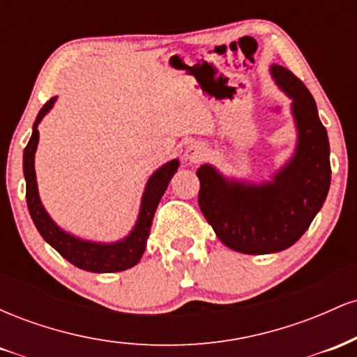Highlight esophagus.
<instances>
[{
    "label": "esophagus",
    "instance_id": "esophagus-1",
    "mask_svg": "<svg viewBox=\"0 0 357 357\" xmlns=\"http://www.w3.org/2000/svg\"><path fill=\"white\" fill-rule=\"evenodd\" d=\"M204 154H206V149H204V146L199 144V142H192V144L188 146L186 151H184V158L190 162L199 161V159L204 158Z\"/></svg>",
    "mask_w": 357,
    "mask_h": 357
}]
</instances>
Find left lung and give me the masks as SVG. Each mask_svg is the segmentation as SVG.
Wrapping results in <instances>:
<instances>
[{"mask_svg":"<svg viewBox=\"0 0 357 357\" xmlns=\"http://www.w3.org/2000/svg\"><path fill=\"white\" fill-rule=\"evenodd\" d=\"M278 89L292 99L297 144L270 181L227 178L211 165L196 171L198 203L216 236L235 252L265 255L292 247L310 227L331 186L329 139L314 97L280 65L270 67Z\"/></svg>","mask_w":357,"mask_h":357,"instance_id":"obj_1","label":"left lung"}]
</instances>
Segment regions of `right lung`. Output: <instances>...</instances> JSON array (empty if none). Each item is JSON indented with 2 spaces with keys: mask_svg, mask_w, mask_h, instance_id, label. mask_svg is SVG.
<instances>
[{
  "mask_svg": "<svg viewBox=\"0 0 357 357\" xmlns=\"http://www.w3.org/2000/svg\"><path fill=\"white\" fill-rule=\"evenodd\" d=\"M55 100L56 97H53V99L48 100L40 109L38 116L35 119L33 132H31L30 141H28L23 153V174L24 181H26V204L36 230L40 231L43 240L48 245H52L65 260H68L70 264L82 270L96 273H112L134 267L141 260L142 253H144L155 208H158L159 202H161L171 178L178 171L179 161L178 159H173V161L166 162L159 169H155L151 174V178L147 179L144 192H142L141 210H139L137 221L126 238L114 241V243H100V241L77 238L72 233L61 230L59 225L50 218V215L43 208L42 199H40L38 184H36L35 153L40 139L38 124L50 112Z\"/></svg>",
  "mask_w": 357,
  "mask_h": 357,
  "instance_id": "obj_1",
  "label": "right lung"
}]
</instances>
